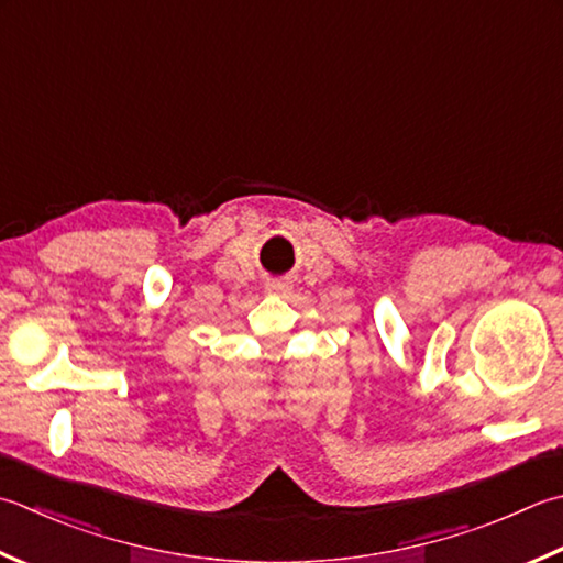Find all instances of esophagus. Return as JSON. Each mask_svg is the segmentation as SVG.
Wrapping results in <instances>:
<instances>
[{
    "label": "esophagus",
    "mask_w": 563,
    "mask_h": 563,
    "mask_svg": "<svg viewBox=\"0 0 563 563\" xmlns=\"http://www.w3.org/2000/svg\"><path fill=\"white\" fill-rule=\"evenodd\" d=\"M288 290H290V285L283 283V280H271L268 283V292H273V295H283V292H288Z\"/></svg>",
    "instance_id": "34e87169"
}]
</instances>
